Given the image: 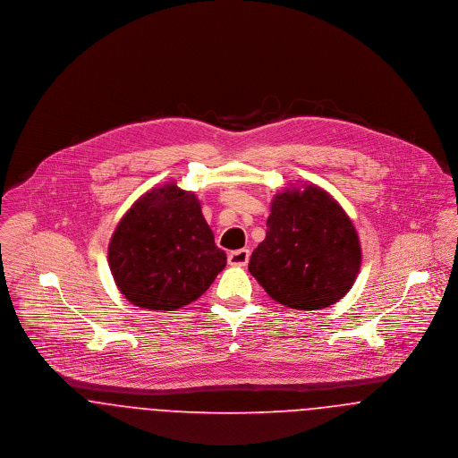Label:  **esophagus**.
Returning <instances> with one entry per match:
<instances>
[{
	"label": "esophagus",
	"instance_id": "1",
	"mask_svg": "<svg viewBox=\"0 0 458 458\" xmlns=\"http://www.w3.org/2000/svg\"><path fill=\"white\" fill-rule=\"evenodd\" d=\"M250 250H237L228 254V263L233 267H246L250 261Z\"/></svg>",
	"mask_w": 458,
	"mask_h": 458
}]
</instances>
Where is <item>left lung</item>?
Returning a JSON list of instances; mask_svg holds the SVG:
<instances>
[{"label":"left lung","mask_w":458,"mask_h":458,"mask_svg":"<svg viewBox=\"0 0 458 458\" xmlns=\"http://www.w3.org/2000/svg\"><path fill=\"white\" fill-rule=\"evenodd\" d=\"M361 263L355 226L325 190L286 188L270 205L265 241L250 272L279 304L316 310L339 302Z\"/></svg>","instance_id":"obj_1"}]
</instances>
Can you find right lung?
I'll return each mask as SVG.
<instances>
[{"label": "right lung", "mask_w": 458, "mask_h": 458, "mask_svg": "<svg viewBox=\"0 0 458 458\" xmlns=\"http://www.w3.org/2000/svg\"><path fill=\"white\" fill-rule=\"evenodd\" d=\"M108 267L128 302L163 312L204 295L226 267V254L195 193L165 184L123 216L108 244Z\"/></svg>", "instance_id": "1"}]
</instances>
